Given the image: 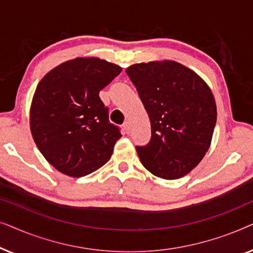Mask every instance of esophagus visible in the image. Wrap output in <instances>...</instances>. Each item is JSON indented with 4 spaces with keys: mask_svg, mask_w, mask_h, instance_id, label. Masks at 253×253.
<instances>
[{
    "mask_svg": "<svg viewBox=\"0 0 253 253\" xmlns=\"http://www.w3.org/2000/svg\"><path fill=\"white\" fill-rule=\"evenodd\" d=\"M123 129L126 130V133H129V132H130V129H131V124H130L129 121H126V122L123 124Z\"/></svg>",
    "mask_w": 253,
    "mask_h": 253,
    "instance_id": "34e87169",
    "label": "esophagus"
}]
</instances>
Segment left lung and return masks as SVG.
Instances as JSON below:
<instances>
[{
	"label": "left lung",
	"instance_id": "8db88e82",
	"mask_svg": "<svg viewBox=\"0 0 253 253\" xmlns=\"http://www.w3.org/2000/svg\"><path fill=\"white\" fill-rule=\"evenodd\" d=\"M126 72L151 121L150 141L136 146L140 162L158 177H183L209 151L216 123L212 92L196 72L174 61L133 64Z\"/></svg>",
	"mask_w": 253,
	"mask_h": 253
}]
</instances>
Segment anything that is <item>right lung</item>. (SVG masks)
<instances>
[{
	"instance_id": "right-lung-1",
	"label": "right lung",
	"mask_w": 253,
	"mask_h": 253,
	"mask_svg": "<svg viewBox=\"0 0 253 253\" xmlns=\"http://www.w3.org/2000/svg\"><path fill=\"white\" fill-rule=\"evenodd\" d=\"M122 71L96 57L64 62L38 84L30 126L38 148L49 164L72 177L102 167L122 137L109 122L99 92Z\"/></svg>"
}]
</instances>
